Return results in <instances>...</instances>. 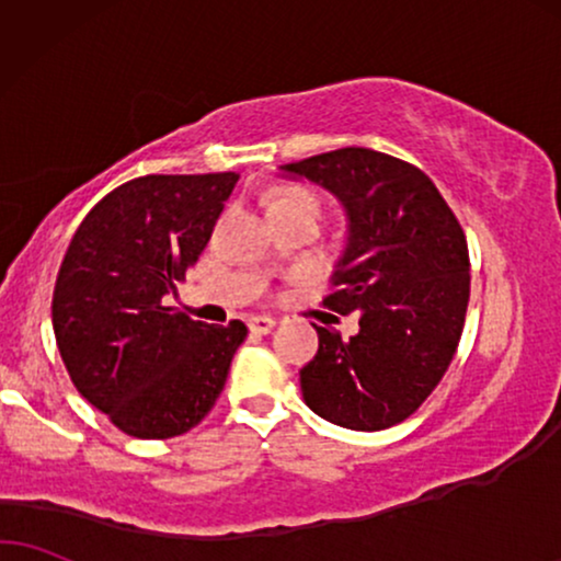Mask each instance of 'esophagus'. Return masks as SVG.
Returning a JSON list of instances; mask_svg holds the SVG:
<instances>
[{"label": "esophagus", "mask_w": 561, "mask_h": 561, "mask_svg": "<svg viewBox=\"0 0 561 561\" xmlns=\"http://www.w3.org/2000/svg\"><path fill=\"white\" fill-rule=\"evenodd\" d=\"M274 320L272 318H266V316H253V318H249V328H251V333H256V335H266V333H272L274 331Z\"/></svg>", "instance_id": "esophagus-1"}]
</instances>
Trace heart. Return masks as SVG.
<instances>
[{
    "label": "heart",
    "mask_w": 561,
    "mask_h": 561,
    "mask_svg": "<svg viewBox=\"0 0 561 561\" xmlns=\"http://www.w3.org/2000/svg\"><path fill=\"white\" fill-rule=\"evenodd\" d=\"M282 210L320 213V199L316 197V192L308 190V186L282 184L272 197V213H282Z\"/></svg>",
    "instance_id": "1"
}]
</instances>
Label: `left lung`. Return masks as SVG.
Here are the masks:
<instances>
[{
	"instance_id": "1",
	"label": "left lung",
	"mask_w": 561,
	"mask_h": 561,
	"mask_svg": "<svg viewBox=\"0 0 561 561\" xmlns=\"http://www.w3.org/2000/svg\"><path fill=\"white\" fill-rule=\"evenodd\" d=\"M282 171L320 184L346 210V249L323 305L358 316L348 341L312 323L320 343L300 369L302 398L343 428H390L423 405L457 354L469 302L465 230L421 169L371 148Z\"/></svg>"
}]
</instances>
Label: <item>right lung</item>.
Instances as JSON below:
<instances>
[{"label": "right lung", "instance_id": "obj_1", "mask_svg": "<svg viewBox=\"0 0 561 561\" xmlns=\"http://www.w3.org/2000/svg\"><path fill=\"white\" fill-rule=\"evenodd\" d=\"M236 171L119 184L73 233L54 289V333L73 387L119 431L174 438L210 413L241 320L205 325L163 305L210 241Z\"/></svg>", "mask_w": 561, "mask_h": 561}]
</instances>
